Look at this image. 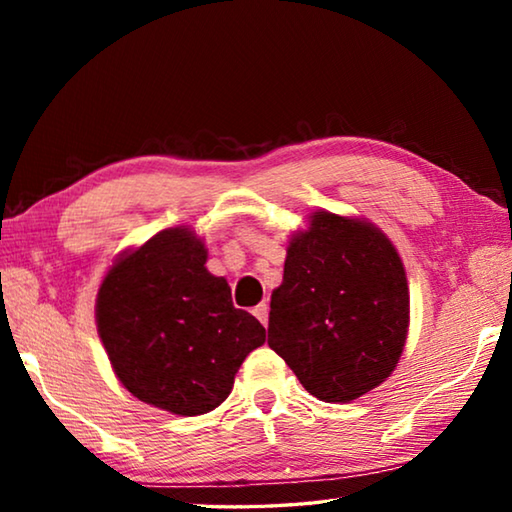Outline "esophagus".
Instances as JSON below:
<instances>
[{
	"label": "esophagus",
	"instance_id": "1",
	"mask_svg": "<svg viewBox=\"0 0 512 512\" xmlns=\"http://www.w3.org/2000/svg\"><path fill=\"white\" fill-rule=\"evenodd\" d=\"M253 314H255V318H257L259 323H262L264 327L268 325V305H266V302H259V305L253 309Z\"/></svg>",
	"mask_w": 512,
	"mask_h": 512
}]
</instances>
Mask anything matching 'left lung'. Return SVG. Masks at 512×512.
<instances>
[{"label": "left lung", "mask_w": 512, "mask_h": 512, "mask_svg": "<svg viewBox=\"0 0 512 512\" xmlns=\"http://www.w3.org/2000/svg\"><path fill=\"white\" fill-rule=\"evenodd\" d=\"M409 282L393 241L359 216L318 210L289 239L268 345L323 402H352L393 375L409 336Z\"/></svg>", "instance_id": "obj_1"}]
</instances>
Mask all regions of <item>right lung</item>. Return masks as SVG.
<instances>
[{
  "mask_svg": "<svg viewBox=\"0 0 512 512\" xmlns=\"http://www.w3.org/2000/svg\"><path fill=\"white\" fill-rule=\"evenodd\" d=\"M207 248L187 225L124 250L97 293V329L128 393L173 415H203L230 395L266 329L232 305L225 277L205 268Z\"/></svg>",
  "mask_w": 512,
  "mask_h": 512,
  "instance_id": "1",
  "label": "right lung"
}]
</instances>
